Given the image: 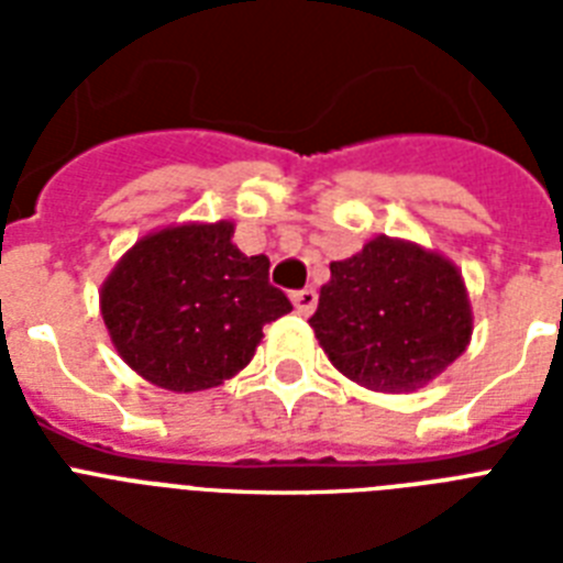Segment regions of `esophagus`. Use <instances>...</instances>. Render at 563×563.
Masks as SVG:
<instances>
[{"label": "esophagus", "mask_w": 563, "mask_h": 563, "mask_svg": "<svg viewBox=\"0 0 563 563\" xmlns=\"http://www.w3.org/2000/svg\"><path fill=\"white\" fill-rule=\"evenodd\" d=\"M291 303H295V309H298L300 316H312L318 303V291L316 289L295 291V295H291Z\"/></svg>", "instance_id": "obj_1"}]
</instances>
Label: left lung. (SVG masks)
Returning a JSON list of instances; mask_svg holds the SVG:
<instances>
[{"label": "left lung", "mask_w": 563, "mask_h": 563, "mask_svg": "<svg viewBox=\"0 0 563 563\" xmlns=\"http://www.w3.org/2000/svg\"><path fill=\"white\" fill-rule=\"evenodd\" d=\"M318 344L347 379L371 391L423 388L471 344L462 272L435 251L376 236L330 263L316 316Z\"/></svg>", "instance_id": "8db88e82"}]
</instances>
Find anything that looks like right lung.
Listing matches in <instances>:
<instances>
[{
  "label": "right lung",
  "mask_w": 563,
  "mask_h": 563,
  "mask_svg": "<svg viewBox=\"0 0 563 563\" xmlns=\"http://www.w3.org/2000/svg\"><path fill=\"white\" fill-rule=\"evenodd\" d=\"M268 256H245L233 224L148 233L101 286V318L119 356L166 391H203L254 360L263 327L291 312L268 283Z\"/></svg>",
  "instance_id": "obj_1"
}]
</instances>
